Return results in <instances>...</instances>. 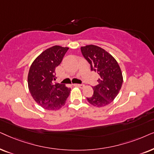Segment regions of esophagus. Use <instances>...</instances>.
I'll return each mask as SVG.
<instances>
[{
	"label": "esophagus",
	"mask_w": 154,
	"mask_h": 154,
	"mask_svg": "<svg viewBox=\"0 0 154 154\" xmlns=\"http://www.w3.org/2000/svg\"><path fill=\"white\" fill-rule=\"evenodd\" d=\"M75 87H77L80 88V89H83V88L85 87V85H79V84H75Z\"/></svg>",
	"instance_id": "esophagus-1"
}]
</instances>
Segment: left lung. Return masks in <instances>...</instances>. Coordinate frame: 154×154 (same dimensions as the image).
Segmentation results:
<instances>
[{
  "label": "left lung",
  "mask_w": 154,
  "mask_h": 154,
  "mask_svg": "<svg viewBox=\"0 0 154 154\" xmlns=\"http://www.w3.org/2000/svg\"><path fill=\"white\" fill-rule=\"evenodd\" d=\"M83 56L98 73V85L93 87L94 94L87 98L91 105L104 107L110 104L120 91L123 82L121 69L114 57L103 48L95 45L81 47Z\"/></svg>",
  "instance_id": "obj_1"
}]
</instances>
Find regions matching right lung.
Returning <instances> with one entry per match:
<instances>
[{
  "label": "right lung",
  "mask_w": 154,
  "mask_h": 154,
  "mask_svg": "<svg viewBox=\"0 0 154 154\" xmlns=\"http://www.w3.org/2000/svg\"><path fill=\"white\" fill-rule=\"evenodd\" d=\"M68 47L54 46L36 57L29 70L27 82L29 92L38 105L48 110H58L65 105L70 89L57 84L56 67L68 50Z\"/></svg>",
  "instance_id": "add662e5"
}]
</instances>
